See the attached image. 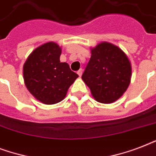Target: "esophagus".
Instances as JSON below:
<instances>
[{"mask_svg": "<svg viewBox=\"0 0 156 156\" xmlns=\"http://www.w3.org/2000/svg\"><path fill=\"white\" fill-rule=\"evenodd\" d=\"M83 69H80L79 70H78V72H77V73H78V76H79V77H81V76H82V74H83Z\"/></svg>", "mask_w": 156, "mask_h": 156, "instance_id": "obj_1", "label": "esophagus"}]
</instances>
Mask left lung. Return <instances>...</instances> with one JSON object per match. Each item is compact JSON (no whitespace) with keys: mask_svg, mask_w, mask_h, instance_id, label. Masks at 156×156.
<instances>
[{"mask_svg":"<svg viewBox=\"0 0 156 156\" xmlns=\"http://www.w3.org/2000/svg\"><path fill=\"white\" fill-rule=\"evenodd\" d=\"M90 50L91 56L82 76L83 82L97 102H115L130 83V62L121 48L110 43H100Z\"/></svg>","mask_w":156,"mask_h":156,"instance_id":"1","label":"left lung"}]
</instances>
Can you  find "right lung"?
<instances>
[{
    "instance_id": "obj_1",
    "label": "right lung",
    "mask_w": 156,
    "mask_h": 156,
    "mask_svg": "<svg viewBox=\"0 0 156 156\" xmlns=\"http://www.w3.org/2000/svg\"><path fill=\"white\" fill-rule=\"evenodd\" d=\"M61 48L54 42L35 48L23 66V78L27 90L44 104L61 102L69 87L78 77L66 62L60 61Z\"/></svg>"
}]
</instances>
